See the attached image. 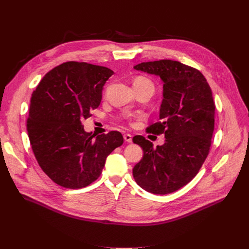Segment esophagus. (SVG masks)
Here are the masks:
<instances>
[{
	"label": "esophagus",
	"mask_w": 249,
	"mask_h": 249,
	"mask_svg": "<svg viewBox=\"0 0 249 249\" xmlns=\"http://www.w3.org/2000/svg\"><path fill=\"white\" fill-rule=\"evenodd\" d=\"M124 140H125L126 142H128V143H131V142H132V135H130V134H125V135H124Z\"/></svg>",
	"instance_id": "34e87169"
}]
</instances>
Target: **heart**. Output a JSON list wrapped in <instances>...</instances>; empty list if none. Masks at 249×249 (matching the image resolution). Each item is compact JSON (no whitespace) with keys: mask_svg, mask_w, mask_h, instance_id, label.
I'll return each instance as SVG.
<instances>
[{"mask_svg":"<svg viewBox=\"0 0 249 249\" xmlns=\"http://www.w3.org/2000/svg\"><path fill=\"white\" fill-rule=\"evenodd\" d=\"M134 85H149V86H152L154 88V85L152 83V81L146 77H138L135 79L134 81Z\"/></svg>","mask_w":249,"mask_h":249,"instance_id":"obj_1","label":"heart"}]
</instances>
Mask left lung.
<instances>
[{
    "label": "left lung",
    "instance_id": "left-lung-1",
    "mask_svg": "<svg viewBox=\"0 0 249 249\" xmlns=\"http://www.w3.org/2000/svg\"><path fill=\"white\" fill-rule=\"evenodd\" d=\"M134 69L163 82L160 121L150 125L147 132L163 134L165 141L154 148L143 136L133 138L144 152L133 176L148 192L172 193L194 178L209 155L216 108L212 90L199 70L178 61L144 62Z\"/></svg>",
    "mask_w": 249,
    "mask_h": 249
}]
</instances>
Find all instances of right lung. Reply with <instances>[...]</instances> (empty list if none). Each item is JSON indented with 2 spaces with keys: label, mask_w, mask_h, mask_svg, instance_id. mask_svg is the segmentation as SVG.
Listing matches in <instances>:
<instances>
[{
  "label": "right lung",
  "mask_w": 249,
  "mask_h": 249,
  "mask_svg": "<svg viewBox=\"0 0 249 249\" xmlns=\"http://www.w3.org/2000/svg\"><path fill=\"white\" fill-rule=\"evenodd\" d=\"M113 71L86 62H66L43 77L32 92L27 119L31 149L41 169L70 189L95 181L107 156L123 144L118 131L95 135L84 130Z\"/></svg>",
  "instance_id": "add662e5"
}]
</instances>
